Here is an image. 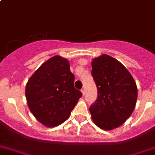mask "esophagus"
<instances>
[{
    "label": "esophagus",
    "instance_id": "1",
    "mask_svg": "<svg viewBox=\"0 0 155 155\" xmlns=\"http://www.w3.org/2000/svg\"><path fill=\"white\" fill-rule=\"evenodd\" d=\"M81 91H82V94H85V88H82V90H81Z\"/></svg>",
    "mask_w": 155,
    "mask_h": 155
}]
</instances>
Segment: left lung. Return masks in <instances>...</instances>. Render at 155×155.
<instances>
[{
	"mask_svg": "<svg viewBox=\"0 0 155 155\" xmlns=\"http://www.w3.org/2000/svg\"><path fill=\"white\" fill-rule=\"evenodd\" d=\"M91 76L97 97L89 110L94 124L110 130L122 125L133 113L137 100V86L125 67L107 54L91 62Z\"/></svg>",
	"mask_w": 155,
	"mask_h": 155,
	"instance_id": "1",
	"label": "left lung"
}]
</instances>
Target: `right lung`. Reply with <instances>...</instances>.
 <instances>
[{
  "instance_id": "add662e5",
  "label": "right lung",
  "mask_w": 155,
  "mask_h": 155,
  "mask_svg": "<svg viewBox=\"0 0 155 155\" xmlns=\"http://www.w3.org/2000/svg\"><path fill=\"white\" fill-rule=\"evenodd\" d=\"M74 79L68 61L58 55L45 62L30 77L25 97L31 114L40 123L54 127L67 120L82 95L74 88Z\"/></svg>"
}]
</instances>
